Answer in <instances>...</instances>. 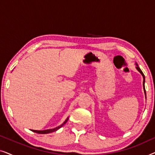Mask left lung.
I'll use <instances>...</instances> for the list:
<instances>
[{
	"instance_id": "1",
	"label": "left lung",
	"mask_w": 155,
	"mask_h": 155,
	"mask_svg": "<svg viewBox=\"0 0 155 155\" xmlns=\"http://www.w3.org/2000/svg\"><path fill=\"white\" fill-rule=\"evenodd\" d=\"M136 65H137V66H136L137 70L140 72V73L142 74V75L143 76V79H144V80H143V86H144V90H145V95H146V92H145V75H144L143 73V72H142L140 68L138 67V65H137V64H136Z\"/></svg>"
}]
</instances>
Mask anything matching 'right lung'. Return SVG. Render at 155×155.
<instances>
[{
    "mask_svg": "<svg viewBox=\"0 0 155 155\" xmlns=\"http://www.w3.org/2000/svg\"><path fill=\"white\" fill-rule=\"evenodd\" d=\"M68 119V118H67L66 120L63 123V124L62 125H61L60 126H58L56 127V128H55L54 129H49V130H32L33 132L35 133H39V134H47V133H52V132H54V131H56L57 130H58L59 128H61V127L63 126V125H64L65 123L67 122Z\"/></svg>",
    "mask_w": 155,
    "mask_h": 155,
    "instance_id": "1",
    "label": "right lung"
}]
</instances>
